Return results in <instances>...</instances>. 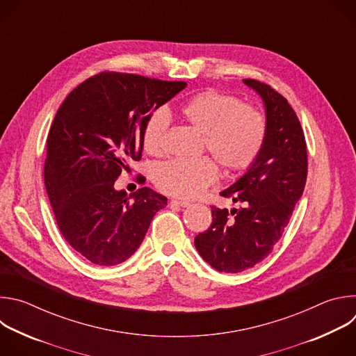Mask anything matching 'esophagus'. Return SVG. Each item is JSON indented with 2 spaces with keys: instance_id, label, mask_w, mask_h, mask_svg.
<instances>
[{
  "instance_id": "1",
  "label": "esophagus",
  "mask_w": 356,
  "mask_h": 356,
  "mask_svg": "<svg viewBox=\"0 0 356 356\" xmlns=\"http://www.w3.org/2000/svg\"><path fill=\"white\" fill-rule=\"evenodd\" d=\"M170 202H172V204H175V206H179V207H188V206H190L188 201H186V200H179V198H175V200H172Z\"/></svg>"
}]
</instances>
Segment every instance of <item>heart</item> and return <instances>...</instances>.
<instances>
[{"label":"heart","mask_w":356,"mask_h":356,"mask_svg":"<svg viewBox=\"0 0 356 356\" xmlns=\"http://www.w3.org/2000/svg\"><path fill=\"white\" fill-rule=\"evenodd\" d=\"M180 115L202 134L206 147L227 172L246 169L257 159L266 135L262 113L250 106L214 90L202 91L180 107ZM169 127L166 110L152 113L142 134L143 149L159 155ZM218 176L216 162L209 156L177 159L163 163L155 170V183L169 194L193 198L200 195Z\"/></svg>","instance_id":"obj_1"}]
</instances>
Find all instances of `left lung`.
<instances>
[{
	"label": "left lung",
	"mask_w": 356,
	"mask_h": 356,
	"mask_svg": "<svg viewBox=\"0 0 356 356\" xmlns=\"http://www.w3.org/2000/svg\"><path fill=\"white\" fill-rule=\"evenodd\" d=\"M242 81L264 103L265 140L245 173L220 193L232 202H242V209L211 207L210 228L194 239L201 258L224 273L243 272L269 255L307 180L306 139L287 99L265 83Z\"/></svg>",
	"instance_id": "left-lung-1"
}]
</instances>
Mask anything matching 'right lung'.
I'll return each instance as SVG.
<instances>
[{
	"label": "right lung",
	"instance_id": "right-lung-1",
	"mask_svg": "<svg viewBox=\"0 0 356 356\" xmlns=\"http://www.w3.org/2000/svg\"><path fill=\"white\" fill-rule=\"evenodd\" d=\"M187 87L136 74L99 73L63 101L47 135L44 186L66 242L91 264L131 258L168 198L149 187L132 195L114 183L142 156L147 117Z\"/></svg>",
	"mask_w": 356,
	"mask_h": 356
}]
</instances>
